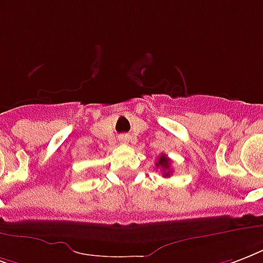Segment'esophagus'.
<instances>
[{"instance_id":"1","label":"esophagus","mask_w":263,"mask_h":263,"mask_svg":"<svg viewBox=\"0 0 263 263\" xmlns=\"http://www.w3.org/2000/svg\"><path fill=\"white\" fill-rule=\"evenodd\" d=\"M118 140H120L121 143H128V142L131 140V136L128 135V134H123V135L118 136Z\"/></svg>"}]
</instances>
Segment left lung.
I'll return each instance as SVG.
<instances>
[{"label":"left lung","mask_w":263,"mask_h":263,"mask_svg":"<svg viewBox=\"0 0 263 263\" xmlns=\"http://www.w3.org/2000/svg\"><path fill=\"white\" fill-rule=\"evenodd\" d=\"M156 167L163 168V175L170 176L172 174L171 170V160L165 156V154H161L160 157L157 158V163H156Z\"/></svg>","instance_id":"8db88e82"}]
</instances>
